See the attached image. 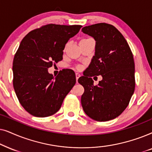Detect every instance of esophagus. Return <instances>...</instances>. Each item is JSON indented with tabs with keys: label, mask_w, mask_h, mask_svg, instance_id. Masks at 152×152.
<instances>
[{
	"label": "esophagus",
	"mask_w": 152,
	"mask_h": 152,
	"mask_svg": "<svg viewBox=\"0 0 152 152\" xmlns=\"http://www.w3.org/2000/svg\"><path fill=\"white\" fill-rule=\"evenodd\" d=\"M80 76V75L79 74H78V73H76V83H78V78H79Z\"/></svg>",
	"instance_id": "obj_1"
}]
</instances>
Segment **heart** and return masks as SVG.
Here are the masks:
<instances>
[{
	"instance_id": "1",
	"label": "heart",
	"mask_w": 152,
	"mask_h": 152,
	"mask_svg": "<svg viewBox=\"0 0 152 152\" xmlns=\"http://www.w3.org/2000/svg\"><path fill=\"white\" fill-rule=\"evenodd\" d=\"M90 40H91V39H81V40H80V44L84 43V42H88V41H90ZM76 68L77 69H80V66H76Z\"/></svg>"
}]
</instances>
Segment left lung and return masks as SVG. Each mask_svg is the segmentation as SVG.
<instances>
[{
    "mask_svg": "<svg viewBox=\"0 0 152 152\" xmlns=\"http://www.w3.org/2000/svg\"><path fill=\"white\" fill-rule=\"evenodd\" d=\"M96 41L95 54L78 81L84 88L81 104L92 120L106 122L122 114L135 90V64L126 40L115 26L106 23L82 28ZM102 76L97 86L91 78Z\"/></svg>",
    "mask_w": 152,
    "mask_h": 152,
    "instance_id": "left-lung-1",
    "label": "left lung"
}]
</instances>
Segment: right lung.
Returning a JSON list of instances; mask_svg holds the SVG:
<instances>
[{
    "label": "right lung",
    "instance_id": "right-lung-1",
    "mask_svg": "<svg viewBox=\"0 0 152 152\" xmlns=\"http://www.w3.org/2000/svg\"><path fill=\"white\" fill-rule=\"evenodd\" d=\"M81 27L48 24L22 39L13 60V86L20 104L30 115L55 114L76 83L72 69L62 70L54 78L48 69L62 60L65 44Z\"/></svg>",
    "mask_w": 152,
    "mask_h": 152
}]
</instances>
